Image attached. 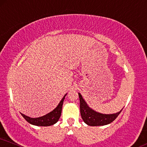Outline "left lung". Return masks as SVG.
<instances>
[{"label": "left lung", "mask_w": 147, "mask_h": 147, "mask_svg": "<svg viewBox=\"0 0 147 147\" xmlns=\"http://www.w3.org/2000/svg\"><path fill=\"white\" fill-rule=\"evenodd\" d=\"M80 98V114L83 121L90 126H98V125H105L113 121L122 109L117 113L114 114H102L97 113L88 106L86 102L84 100L82 95L78 93Z\"/></svg>", "instance_id": "8db88e82"}]
</instances>
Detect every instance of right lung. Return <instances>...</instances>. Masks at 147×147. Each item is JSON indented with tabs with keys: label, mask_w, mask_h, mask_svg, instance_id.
I'll return each mask as SVG.
<instances>
[{
	"label": "right lung",
	"mask_w": 147,
	"mask_h": 147,
	"mask_svg": "<svg viewBox=\"0 0 147 147\" xmlns=\"http://www.w3.org/2000/svg\"><path fill=\"white\" fill-rule=\"evenodd\" d=\"M66 94L65 95L62 100H61L58 106L53 110V111L50 112V113L47 114V115L42 116V117H36V118H32L28 117L27 115H25L24 114H22V115L24 117V118L28 123H31V124L38 125V126H49V125H52L55 124L58 121L61 117V114L62 111V107H63V102L65 97Z\"/></svg>",
	"instance_id": "add662e5"
}]
</instances>
